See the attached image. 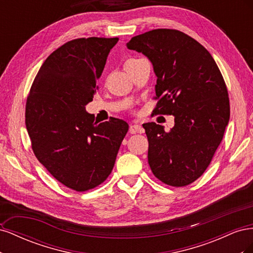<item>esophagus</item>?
<instances>
[{"label":"esophagus","mask_w":253,"mask_h":253,"mask_svg":"<svg viewBox=\"0 0 253 253\" xmlns=\"http://www.w3.org/2000/svg\"><path fill=\"white\" fill-rule=\"evenodd\" d=\"M129 132H131L132 134H136V133H144V128L139 126V125H133L129 126Z\"/></svg>","instance_id":"obj_1"}]
</instances>
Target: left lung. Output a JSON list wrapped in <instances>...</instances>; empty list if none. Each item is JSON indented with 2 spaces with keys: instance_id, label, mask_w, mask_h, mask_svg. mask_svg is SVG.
<instances>
[{
  "instance_id": "1",
  "label": "left lung",
  "mask_w": 253,
  "mask_h": 253,
  "mask_svg": "<svg viewBox=\"0 0 253 253\" xmlns=\"http://www.w3.org/2000/svg\"><path fill=\"white\" fill-rule=\"evenodd\" d=\"M126 47L153 64V115L174 116L169 132L155 122L142 125L151 170L166 185L188 186L203 175L223 140L230 118L225 80L210 52L179 30L153 29L133 37Z\"/></svg>"
}]
</instances>
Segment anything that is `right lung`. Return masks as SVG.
<instances>
[{
    "label": "right lung",
    "instance_id": "right-lung-1",
    "mask_svg": "<svg viewBox=\"0 0 253 253\" xmlns=\"http://www.w3.org/2000/svg\"><path fill=\"white\" fill-rule=\"evenodd\" d=\"M118 40L90 37L66 42L44 61L27 97L25 124L37 159L77 192L109 177L128 129L117 118L98 124L85 111Z\"/></svg>",
    "mask_w": 253,
    "mask_h": 253
}]
</instances>
